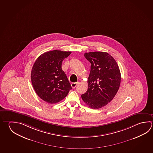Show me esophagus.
<instances>
[{"instance_id":"obj_1","label":"esophagus","mask_w":153,"mask_h":153,"mask_svg":"<svg viewBox=\"0 0 153 153\" xmlns=\"http://www.w3.org/2000/svg\"><path fill=\"white\" fill-rule=\"evenodd\" d=\"M78 82H73L71 83V86L73 88H75L76 86L78 85Z\"/></svg>"}]
</instances>
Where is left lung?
Wrapping results in <instances>:
<instances>
[{"mask_svg":"<svg viewBox=\"0 0 153 153\" xmlns=\"http://www.w3.org/2000/svg\"><path fill=\"white\" fill-rule=\"evenodd\" d=\"M84 56L91 65L88 89L81 95V98L89 108H100L111 102L119 90V67L113 57L107 52H90Z\"/></svg>","mask_w":153,"mask_h":153,"instance_id":"8db88e82","label":"left lung"}]
</instances>
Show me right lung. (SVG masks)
Returning a JSON list of instances; mask_svg holds the SVG:
<instances>
[{
  "label": "right lung",
  "mask_w": 153,
  "mask_h": 153,
  "mask_svg": "<svg viewBox=\"0 0 153 153\" xmlns=\"http://www.w3.org/2000/svg\"><path fill=\"white\" fill-rule=\"evenodd\" d=\"M71 52L54 50L42 54L31 71V81L35 92L42 100L56 103L66 97L72 87L61 68L62 62Z\"/></svg>",
  "instance_id": "add662e5"
}]
</instances>
